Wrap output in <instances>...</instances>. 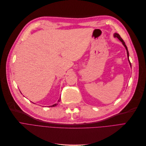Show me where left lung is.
Segmentation results:
<instances>
[{
	"instance_id": "left-lung-1",
	"label": "left lung",
	"mask_w": 146,
	"mask_h": 146,
	"mask_svg": "<svg viewBox=\"0 0 146 146\" xmlns=\"http://www.w3.org/2000/svg\"><path fill=\"white\" fill-rule=\"evenodd\" d=\"M114 36L115 37H117V38H118L121 42L122 43V44L124 45V46L125 47V48H126V50H127V56H128V60H129V64H130V65H131V62H130V61H129V53H128V48H127V46H126V44H125V42L123 41V39L121 37V36H119V34H117V33H115V34H114Z\"/></svg>"
}]
</instances>
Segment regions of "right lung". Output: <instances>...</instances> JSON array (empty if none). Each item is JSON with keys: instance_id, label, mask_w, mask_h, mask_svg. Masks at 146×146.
<instances>
[{"instance_id": "obj_1", "label": "right lung", "mask_w": 146, "mask_h": 146, "mask_svg": "<svg viewBox=\"0 0 146 146\" xmlns=\"http://www.w3.org/2000/svg\"><path fill=\"white\" fill-rule=\"evenodd\" d=\"M60 99H59V100H58V102H60ZM57 105H58V104H57V103H56V104H54V105H53L51 106V107H54V106H56Z\"/></svg>"}]
</instances>
